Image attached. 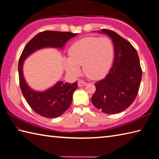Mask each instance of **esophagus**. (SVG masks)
<instances>
[{"label":"esophagus","instance_id":"1","mask_svg":"<svg viewBox=\"0 0 159 159\" xmlns=\"http://www.w3.org/2000/svg\"><path fill=\"white\" fill-rule=\"evenodd\" d=\"M86 82L83 81V80H79V82H78V85L79 87H83L86 85Z\"/></svg>","mask_w":159,"mask_h":159}]
</instances>
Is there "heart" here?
Returning <instances> with one entry per match:
<instances>
[{
  "label": "heart",
  "instance_id": "b5f03b06",
  "mask_svg": "<svg viewBox=\"0 0 159 159\" xmlns=\"http://www.w3.org/2000/svg\"><path fill=\"white\" fill-rule=\"evenodd\" d=\"M68 55L69 57L63 59L67 73L77 75L82 66L89 79L99 80L107 75L113 63L114 46L107 37H86L71 45Z\"/></svg>",
  "mask_w": 159,
  "mask_h": 159
}]
</instances>
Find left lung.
<instances>
[{
	"mask_svg": "<svg viewBox=\"0 0 159 159\" xmlns=\"http://www.w3.org/2000/svg\"><path fill=\"white\" fill-rule=\"evenodd\" d=\"M112 39L115 57L113 66L104 79L95 83L92 104L107 114H116L126 109L134 102L142 76L139 58L131 43L117 33L102 29Z\"/></svg>",
	"mask_w": 159,
	"mask_h": 159,
	"instance_id": "1",
	"label": "left lung"
}]
</instances>
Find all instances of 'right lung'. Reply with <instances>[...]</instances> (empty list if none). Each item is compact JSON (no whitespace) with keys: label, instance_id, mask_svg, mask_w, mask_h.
Masks as SVG:
<instances>
[{"label":"right lung","instance_id":"obj_1","mask_svg":"<svg viewBox=\"0 0 159 159\" xmlns=\"http://www.w3.org/2000/svg\"><path fill=\"white\" fill-rule=\"evenodd\" d=\"M76 35L77 33L70 32H41L27 43L20 56L18 63L20 89L29 105L42 117L56 118L68 109L72 103L73 93L78 87V83H63L59 80L50 88L43 92L35 91L29 87L24 76V62L29 56L40 49L63 48L67 41Z\"/></svg>","mask_w":159,"mask_h":159}]
</instances>
